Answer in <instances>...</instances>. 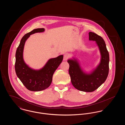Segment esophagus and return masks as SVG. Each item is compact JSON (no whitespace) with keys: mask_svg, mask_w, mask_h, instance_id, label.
Returning <instances> with one entry per match:
<instances>
[{"mask_svg":"<svg viewBox=\"0 0 125 125\" xmlns=\"http://www.w3.org/2000/svg\"><path fill=\"white\" fill-rule=\"evenodd\" d=\"M69 57V55L68 54L65 53L64 55V58H63V60L64 61H66L67 59Z\"/></svg>","mask_w":125,"mask_h":125,"instance_id":"esophagus-1","label":"esophagus"}]
</instances>
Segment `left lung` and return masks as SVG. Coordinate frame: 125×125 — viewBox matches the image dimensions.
<instances>
[{"label":"left lung","instance_id":"obj_1","mask_svg":"<svg viewBox=\"0 0 125 125\" xmlns=\"http://www.w3.org/2000/svg\"><path fill=\"white\" fill-rule=\"evenodd\" d=\"M89 40L95 41L98 47L101 59L96 68L89 73L84 71L76 58L67 60L69 73L73 87L80 91L91 92L98 88L107 79L109 73V54L104 40L94 32H89Z\"/></svg>","mask_w":125,"mask_h":125}]
</instances>
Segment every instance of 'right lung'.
Here are the masks:
<instances>
[{"label": "right lung", "instance_id": "right-lung-1", "mask_svg": "<svg viewBox=\"0 0 125 125\" xmlns=\"http://www.w3.org/2000/svg\"><path fill=\"white\" fill-rule=\"evenodd\" d=\"M44 31V29L33 30L21 38L15 54V70L17 76L25 87L32 91H39L48 88L52 81L56 70L63 59V55L50 59L42 68L35 70L26 64L23 59V50L25 42L30 35Z\"/></svg>", "mask_w": 125, "mask_h": 125}]
</instances>
